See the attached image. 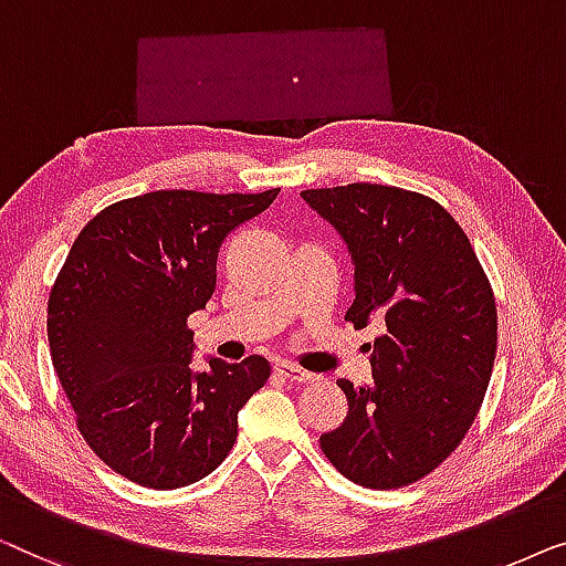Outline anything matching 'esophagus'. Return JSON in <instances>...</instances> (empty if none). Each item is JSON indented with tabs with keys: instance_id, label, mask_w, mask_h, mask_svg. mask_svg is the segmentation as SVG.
<instances>
[{
	"instance_id": "esophagus-1",
	"label": "esophagus",
	"mask_w": 566,
	"mask_h": 566,
	"mask_svg": "<svg viewBox=\"0 0 566 566\" xmlns=\"http://www.w3.org/2000/svg\"><path fill=\"white\" fill-rule=\"evenodd\" d=\"M274 371L280 374L282 379L292 381V385H313V381H317V374H313V371H305V369H300V366L286 364V361H280V364H276V366H274Z\"/></svg>"
}]
</instances>
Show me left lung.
<instances>
[{
    "instance_id": "obj_1",
    "label": "left lung",
    "mask_w": 566,
    "mask_h": 566,
    "mask_svg": "<svg viewBox=\"0 0 566 566\" xmlns=\"http://www.w3.org/2000/svg\"><path fill=\"white\" fill-rule=\"evenodd\" d=\"M302 200L352 256L346 321L385 323L366 344L369 385L338 379L348 416L321 436V449L361 488H405L433 472L474 423L497 348L492 286L464 230L431 197L348 185L307 189Z\"/></svg>"
}]
</instances>
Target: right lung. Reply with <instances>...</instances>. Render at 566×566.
<instances>
[{
	"label": "right lung",
	"mask_w": 566,
	"mask_h": 566,
	"mask_svg": "<svg viewBox=\"0 0 566 566\" xmlns=\"http://www.w3.org/2000/svg\"><path fill=\"white\" fill-rule=\"evenodd\" d=\"M280 189H161L86 222L48 300L53 369L92 451L125 480L177 490L218 469L238 412L266 385L264 356L192 366L187 317L214 292L218 249Z\"/></svg>",
	"instance_id": "add662e5"
}]
</instances>
